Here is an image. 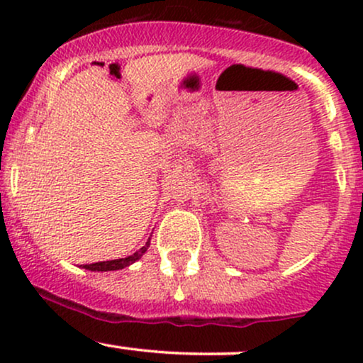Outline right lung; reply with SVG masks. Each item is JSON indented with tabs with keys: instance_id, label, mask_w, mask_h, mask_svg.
<instances>
[{
	"instance_id": "right-lung-1",
	"label": "right lung",
	"mask_w": 363,
	"mask_h": 363,
	"mask_svg": "<svg viewBox=\"0 0 363 363\" xmlns=\"http://www.w3.org/2000/svg\"><path fill=\"white\" fill-rule=\"evenodd\" d=\"M148 247H150V239H148V242L140 249V251H136L135 254H131V256L121 257V259H112V261L91 262V264H85V266H83V268L90 269V272H116V269H123V268H126V266L133 264V262L138 261L140 257L143 256L145 252H147Z\"/></svg>"
}]
</instances>
